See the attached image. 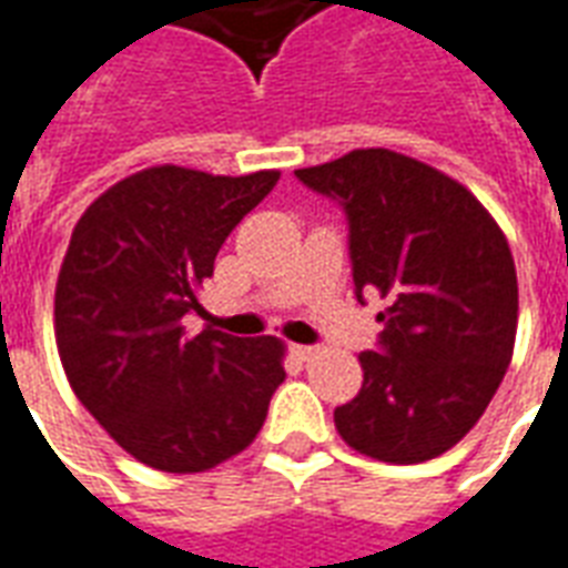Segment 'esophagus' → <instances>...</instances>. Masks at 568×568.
Listing matches in <instances>:
<instances>
[{"label": "esophagus", "instance_id": "1", "mask_svg": "<svg viewBox=\"0 0 568 568\" xmlns=\"http://www.w3.org/2000/svg\"><path fill=\"white\" fill-rule=\"evenodd\" d=\"M293 354L296 359H312L317 354V345H293Z\"/></svg>", "mask_w": 568, "mask_h": 568}]
</instances>
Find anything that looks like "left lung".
Returning a JSON list of instances; mask_svg holds the SVG:
<instances>
[{
  "label": "left lung",
  "instance_id": "8db88e82",
  "mask_svg": "<svg viewBox=\"0 0 568 568\" xmlns=\"http://www.w3.org/2000/svg\"><path fill=\"white\" fill-rule=\"evenodd\" d=\"M347 217L354 290H378V351L335 408L347 445L381 463H424L478 424L511 363L517 272L503 230L469 190L384 148L296 169Z\"/></svg>",
  "mask_w": 568,
  "mask_h": 568
}]
</instances>
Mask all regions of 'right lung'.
<instances>
[{
    "mask_svg": "<svg viewBox=\"0 0 568 568\" xmlns=\"http://www.w3.org/2000/svg\"><path fill=\"white\" fill-rule=\"evenodd\" d=\"M278 178L153 165L105 190L74 223L53 300L65 378L151 469L190 475L235 457L284 381L275 335L184 329V314H202L199 287L221 244Z\"/></svg>",
    "mask_w": 568,
    "mask_h": 568,
    "instance_id": "1",
    "label": "right lung"
}]
</instances>
